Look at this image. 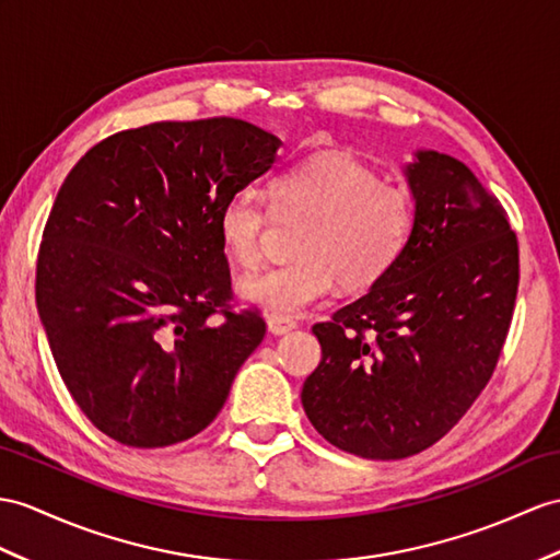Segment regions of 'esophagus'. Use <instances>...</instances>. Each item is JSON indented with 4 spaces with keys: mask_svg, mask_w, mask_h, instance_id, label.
Here are the masks:
<instances>
[{
    "mask_svg": "<svg viewBox=\"0 0 560 560\" xmlns=\"http://www.w3.org/2000/svg\"><path fill=\"white\" fill-rule=\"evenodd\" d=\"M266 323L270 335H288L296 327V320H292L290 316H278V313H268Z\"/></svg>",
    "mask_w": 560,
    "mask_h": 560,
    "instance_id": "esophagus-1",
    "label": "esophagus"
}]
</instances>
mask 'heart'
I'll list each match as a JSON object with an SVG mask.
<instances>
[{
  "label": "heart",
  "instance_id": "b5f03b06",
  "mask_svg": "<svg viewBox=\"0 0 560 560\" xmlns=\"http://www.w3.org/2000/svg\"><path fill=\"white\" fill-rule=\"evenodd\" d=\"M276 215H306L296 261L242 278L247 302L278 316H296L332 292L368 290L399 264L416 225V201L406 187L383 183L365 163L325 152L270 177ZM268 211L249 192L230 195L215 215V233L230 261L249 268L261 258Z\"/></svg>",
  "mask_w": 560,
  "mask_h": 560
}]
</instances>
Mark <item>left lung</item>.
I'll list each match as a JSON object with an SVG mask.
<instances>
[{
    "mask_svg": "<svg viewBox=\"0 0 560 560\" xmlns=\"http://www.w3.org/2000/svg\"><path fill=\"white\" fill-rule=\"evenodd\" d=\"M413 235L371 292L313 325L323 359L302 389L323 438L394 460L440 442L492 377L506 342L521 261L499 199L454 156L406 166Z\"/></svg>",
    "mask_w": 560,
    "mask_h": 560,
    "instance_id": "obj_1",
    "label": "left lung"
}]
</instances>
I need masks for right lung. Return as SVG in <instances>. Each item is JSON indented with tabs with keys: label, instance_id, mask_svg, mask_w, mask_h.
I'll use <instances>...</instances> for the list:
<instances>
[{
	"label": "right lung",
	"instance_id": "add662e5",
	"mask_svg": "<svg viewBox=\"0 0 560 560\" xmlns=\"http://www.w3.org/2000/svg\"><path fill=\"white\" fill-rule=\"evenodd\" d=\"M280 144L240 118L161 120L94 144L66 175L37 254V313L63 385L112 440L195 438L261 345V313L230 308L215 215Z\"/></svg>",
	"mask_w": 560,
	"mask_h": 560
}]
</instances>
